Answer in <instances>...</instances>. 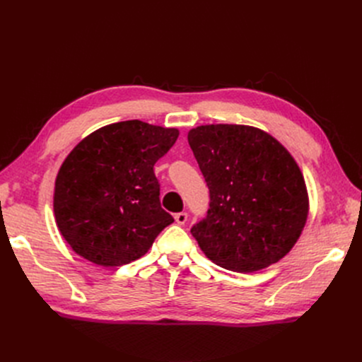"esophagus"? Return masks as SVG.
I'll list each match as a JSON object with an SVG mask.
<instances>
[{"mask_svg": "<svg viewBox=\"0 0 362 362\" xmlns=\"http://www.w3.org/2000/svg\"><path fill=\"white\" fill-rule=\"evenodd\" d=\"M175 220L177 224H185L187 220V213H177L175 214Z\"/></svg>", "mask_w": 362, "mask_h": 362, "instance_id": "1", "label": "esophagus"}]
</instances>
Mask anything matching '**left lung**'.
Returning <instances> with one entry per match:
<instances>
[{"label": "left lung", "mask_w": 362, "mask_h": 362, "mask_svg": "<svg viewBox=\"0 0 362 362\" xmlns=\"http://www.w3.org/2000/svg\"><path fill=\"white\" fill-rule=\"evenodd\" d=\"M210 189L206 217L191 233L220 267L252 273L286 255L308 217L300 170L267 132L242 124H205L187 133Z\"/></svg>", "instance_id": "1"}]
</instances>
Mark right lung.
I'll return each mask as SVG.
<instances>
[{"label":"right lung","instance_id":"add662e5","mask_svg":"<svg viewBox=\"0 0 362 362\" xmlns=\"http://www.w3.org/2000/svg\"><path fill=\"white\" fill-rule=\"evenodd\" d=\"M179 130L127 120L104 126L73 148L55 179L54 216L71 250L119 267L145 255L175 221L160 204L154 164Z\"/></svg>","mask_w":362,"mask_h":362}]
</instances>
